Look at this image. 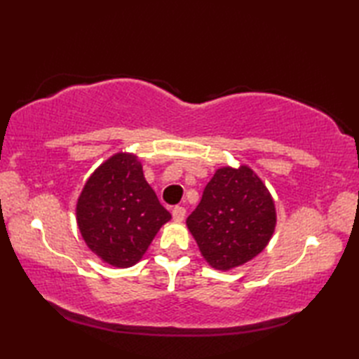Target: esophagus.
Wrapping results in <instances>:
<instances>
[{"label": "esophagus", "instance_id": "esophagus-1", "mask_svg": "<svg viewBox=\"0 0 359 359\" xmlns=\"http://www.w3.org/2000/svg\"><path fill=\"white\" fill-rule=\"evenodd\" d=\"M187 215V210L184 207H174L172 208V219L175 222H182V220L185 219Z\"/></svg>", "mask_w": 359, "mask_h": 359}]
</instances>
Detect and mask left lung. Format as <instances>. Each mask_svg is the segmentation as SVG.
<instances>
[{
  "label": "left lung",
  "mask_w": 359,
  "mask_h": 359,
  "mask_svg": "<svg viewBox=\"0 0 359 359\" xmlns=\"http://www.w3.org/2000/svg\"><path fill=\"white\" fill-rule=\"evenodd\" d=\"M187 226L208 265L228 271L269 245L276 208L269 188L250 166H222L205 187Z\"/></svg>",
  "instance_id": "8db88e82"
}]
</instances>
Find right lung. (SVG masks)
<instances>
[{
    "label": "right lung",
    "mask_w": 359,
    "mask_h": 359,
    "mask_svg": "<svg viewBox=\"0 0 359 359\" xmlns=\"http://www.w3.org/2000/svg\"><path fill=\"white\" fill-rule=\"evenodd\" d=\"M75 212L89 250L117 269L139 262L171 219L131 152H117L89 175Z\"/></svg>",
    "instance_id": "obj_1"
}]
</instances>
